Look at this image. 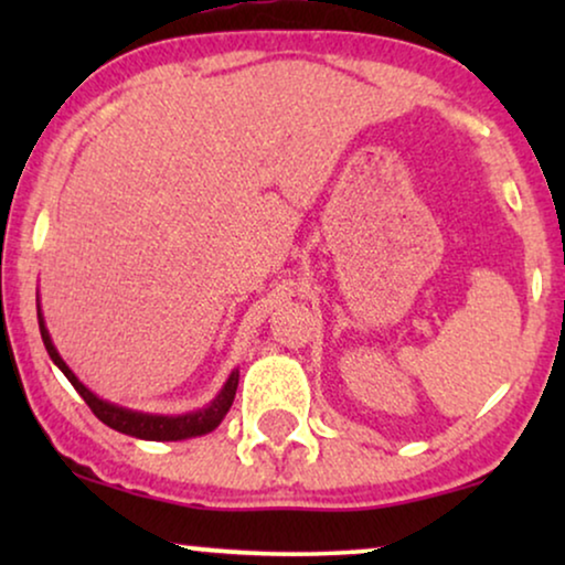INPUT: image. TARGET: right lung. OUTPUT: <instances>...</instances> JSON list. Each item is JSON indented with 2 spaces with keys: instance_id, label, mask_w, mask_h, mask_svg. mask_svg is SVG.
Masks as SVG:
<instances>
[{
  "instance_id": "obj_1",
  "label": "right lung",
  "mask_w": 565,
  "mask_h": 565,
  "mask_svg": "<svg viewBox=\"0 0 565 565\" xmlns=\"http://www.w3.org/2000/svg\"><path fill=\"white\" fill-rule=\"evenodd\" d=\"M38 327H41V337L45 350H49L51 360L56 362L61 373L68 377V383L74 385L76 393L87 401V406L92 408V414L97 416L99 422L107 424V427L115 431H122V435L138 437V439H157V443H172V439H188V437H200L213 431L218 424L223 422V416L228 414L231 404H234L236 396V385H238V370L228 375L226 385H223L218 396L211 401V406L198 408V412L190 414H180V416H161V414H143V412H130V408L115 406L110 401H103L99 396H95L87 385H84L79 377H76L61 354L56 352V347L51 342L49 329H45L43 313H41V303H38Z\"/></svg>"
}]
</instances>
